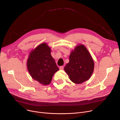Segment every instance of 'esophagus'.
<instances>
[{
    "instance_id": "1",
    "label": "esophagus",
    "mask_w": 120,
    "mask_h": 120,
    "mask_svg": "<svg viewBox=\"0 0 120 120\" xmlns=\"http://www.w3.org/2000/svg\"><path fill=\"white\" fill-rule=\"evenodd\" d=\"M59 69H60V70H63V69H64V67H63V66H61V67H60Z\"/></svg>"
}]
</instances>
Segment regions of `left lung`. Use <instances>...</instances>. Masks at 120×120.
<instances>
[{"mask_svg": "<svg viewBox=\"0 0 120 120\" xmlns=\"http://www.w3.org/2000/svg\"><path fill=\"white\" fill-rule=\"evenodd\" d=\"M94 68V63L90 53L84 45H80L71 52L69 62L64 70L73 82L81 84L90 78Z\"/></svg>", "mask_w": 120, "mask_h": 120, "instance_id": "obj_1", "label": "left lung"}]
</instances>
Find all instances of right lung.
Listing matches in <instances>:
<instances>
[{
    "instance_id": "right-lung-1",
    "label": "right lung",
    "mask_w": 120,
    "mask_h": 120,
    "mask_svg": "<svg viewBox=\"0 0 120 120\" xmlns=\"http://www.w3.org/2000/svg\"><path fill=\"white\" fill-rule=\"evenodd\" d=\"M27 66L31 78L43 85L50 84L54 74L59 70L46 43H41L30 52Z\"/></svg>"
}]
</instances>
